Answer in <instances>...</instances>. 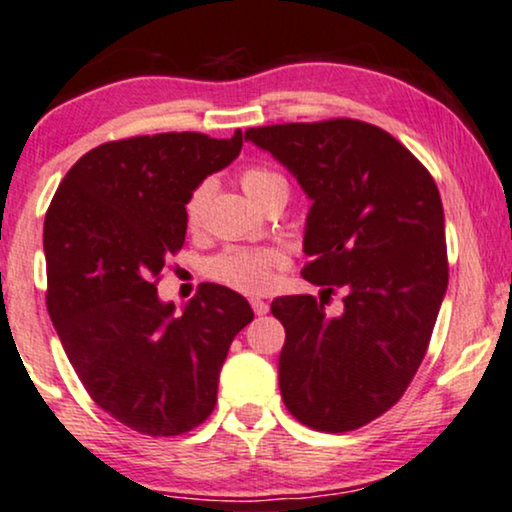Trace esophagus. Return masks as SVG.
<instances>
[{
  "mask_svg": "<svg viewBox=\"0 0 512 512\" xmlns=\"http://www.w3.org/2000/svg\"><path fill=\"white\" fill-rule=\"evenodd\" d=\"M251 308H254V313L256 315H268V310H270V305L265 303V301H261V298H251Z\"/></svg>",
  "mask_w": 512,
  "mask_h": 512,
  "instance_id": "1",
  "label": "esophagus"
}]
</instances>
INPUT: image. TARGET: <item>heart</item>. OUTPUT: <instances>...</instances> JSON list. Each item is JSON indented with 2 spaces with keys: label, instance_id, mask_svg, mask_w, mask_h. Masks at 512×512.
Segmentation results:
<instances>
[{
  "label": "heart",
  "instance_id": "1",
  "mask_svg": "<svg viewBox=\"0 0 512 512\" xmlns=\"http://www.w3.org/2000/svg\"><path fill=\"white\" fill-rule=\"evenodd\" d=\"M242 190L247 192L251 202L263 207L268 199L275 195H287V181L275 169L265 167V164H249L237 176ZM209 185L202 183L190 192L185 199V225L188 230H197L202 225L204 207H207ZM287 263V254L282 249H254V247H230L214 256L207 265V275L211 280L230 287L242 294H263L277 280V272Z\"/></svg>",
  "mask_w": 512,
  "mask_h": 512
}]
</instances>
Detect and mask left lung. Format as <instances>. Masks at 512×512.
Wrapping results in <instances>:
<instances>
[{"label": "left lung", "instance_id": "obj_1", "mask_svg": "<svg viewBox=\"0 0 512 512\" xmlns=\"http://www.w3.org/2000/svg\"><path fill=\"white\" fill-rule=\"evenodd\" d=\"M313 199L301 275L343 291V315L315 296L270 305L287 338L282 400L296 421L348 433L395 407L426 357L449 282L440 190L404 145L360 119L254 126Z\"/></svg>", "mask_w": 512, "mask_h": 512}]
</instances>
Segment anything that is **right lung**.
Wrapping results in <instances>:
<instances>
[{
    "label": "right lung",
    "instance_id": "1",
    "mask_svg": "<svg viewBox=\"0 0 512 512\" xmlns=\"http://www.w3.org/2000/svg\"><path fill=\"white\" fill-rule=\"evenodd\" d=\"M240 150V129L103 143L46 211V310L91 400L136 433L174 437L207 421L232 338L254 320L221 284H202L183 315L157 298L185 242V199Z\"/></svg>",
    "mask_w": 512,
    "mask_h": 512
}]
</instances>
